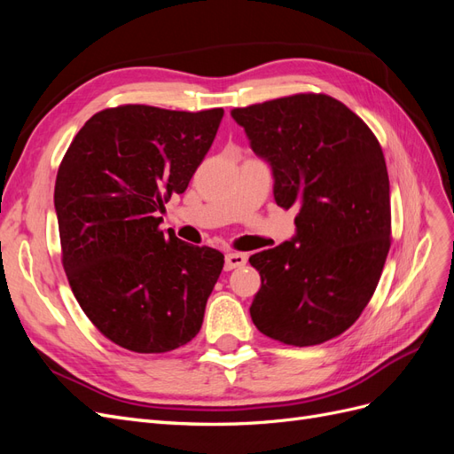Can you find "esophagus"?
<instances>
[{"instance_id": "1", "label": "esophagus", "mask_w": 454, "mask_h": 454, "mask_svg": "<svg viewBox=\"0 0 454 454\" xmlns=\"http://www.w3.org/2000/svg\"><path fill=\"white\" fill-rule=\"evenodd\" d=\"M246 261H248V255L246 254H239V252H231L225 255V270H232V269H239L244 267Z\"/></svg>"}]
</instances>
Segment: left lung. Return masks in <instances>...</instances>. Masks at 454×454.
<instances>
[{"instance_id": "obj_1", "label": "left lung", "mask_w": 454, "mask_h": 454, "mask_svg": "<svg viewBox=\"0 0 454 454\" xmlns=\"http://www.w3.org/2000/svg\"><path fill=\"white\" fill-rule=\"evenodd\" d=\"M295 206V235L250 257L261 274L250 316L284 345L312 347L360 318L390 250V182L365 122L325 94H295L231 112Z\"/></svg>"}]
</instances>
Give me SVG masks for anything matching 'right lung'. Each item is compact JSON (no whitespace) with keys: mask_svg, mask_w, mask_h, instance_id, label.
<instances>
[{"mask_svg":"<svg viewBox=\"0 0 454 454\" xmlns=\"http://www.w3.org/2000/svg\"><path fill=\"white\" fill-rule=\"evenodd\" d=\"M223 109L121 106L92 115L54 185L62 263L77 303L115 345L168 352L193 339L223 254L159 229L215 138Z\"/></svg>","mask_w":454,"mask_h":454,"instance_id":"right-lung-1","label":"right lung"}]
</instances>
